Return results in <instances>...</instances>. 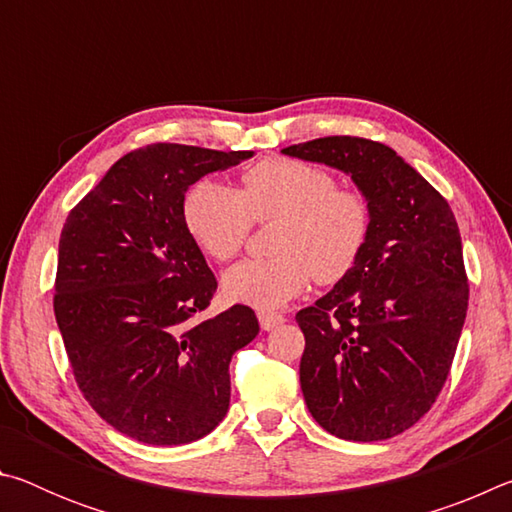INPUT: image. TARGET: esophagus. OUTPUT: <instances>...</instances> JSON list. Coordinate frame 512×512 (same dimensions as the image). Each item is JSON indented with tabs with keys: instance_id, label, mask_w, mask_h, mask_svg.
<instances>
[{
	"instance_id": "34e87169",
	"label": "esophagus",
	"mask_w": 512,
	"mask_h": 512,
	"mask_svg": "<svg viewBox=\"0 0 512 512\" xmlns=\"http://www.w3.org/2000/svg\"><path fill=\"white\" fill-rule=\"evenodd\" d=\"M257 318H259V325H262L264 332H271V329L280 327L284 323V316L273 314V311H259Z\"/></svg>"
}]
</instances>
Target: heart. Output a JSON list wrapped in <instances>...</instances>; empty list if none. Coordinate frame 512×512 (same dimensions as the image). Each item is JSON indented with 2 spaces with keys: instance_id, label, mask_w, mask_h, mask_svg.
Instances as JSON below:
<instances>
[{
  "instance_id": "obj_1",
  "label": "heart",
  "mask_w": 512,
  "mask_h": 512,
  "mask_svg": "<svg viewBox=\"0 0 512 512\" xmlns=\"http://www.w3.org/2000/svg\"><path fill=\"white\" fill-rule=\"evenodd\" d=\"M275 225L273 257L246 259L223 275V293L232 302L277 309L320 284L341 282L359 264L370 239L372 212L357 189L339 187L323 167L268 158L241 176V189L203 178L189 189L183 221L194 244L216 262L235 257L253 223Z\"/></svg>"
}]
</instances>
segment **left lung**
<instances>
[{"mask_svg":"<svg viewBox=\"0 0 512 512\" xmlns=\"http://www.w3.org/2000/svg\"><path fill=\"white\" fill-rule=\"evenodd\" d=\"M282 153L348 173L372 212L359 264L296 314L307 409L343 440L393 438L436 402L461 339L470 284L454 212L386 144L332 135Z\"/></svg>","mask_w":512,"mask_h":512,"instance_id":"obj_1","label":"left lung"}]
</instances>
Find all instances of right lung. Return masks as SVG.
Returning <instances> with one entry per match:
<instances>
[{
    "label": "right lung",
    "instance_id": "add662e5",
    "mask_svg": "<svg viewBox=\"0 0 512 512\" xmlns=\"http://www.w3.org/2000/svg\"><path fill=\"white\" fill-rule=\"evenodd\" d=\"M253 151L149 144L112 164L69 212L54 314L74 379L110 427L146 445H187L230 406V359L259 334L255 311L210 307L216 277L189 237V185Z\"/></svg>",
    "mask_w": 512,
    "mask_h": 512
}]
</instances>
